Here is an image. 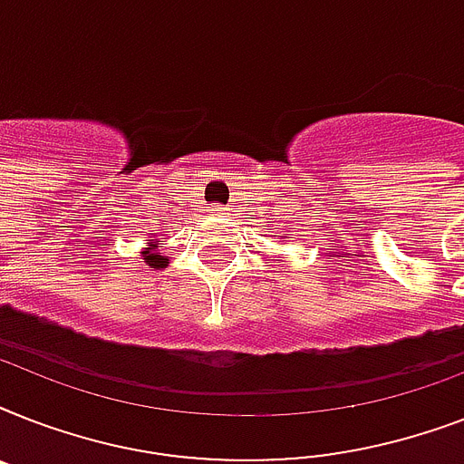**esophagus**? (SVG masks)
<instances>
[{
  "label": "esophagus",
  "mask_w": 464,
  "mask_h": 464,
  "mask_svg": "<svg viewBox=\"0 0 464 464\" xmlns=\"http://www.w3.org/2000/svg\"><path fill=\"white\" fill-rule=\"evenodd\" d=\"M217 211H221V209H217Z\"/></svg>",
  "instance_id": "obj_1"
}]
</instances>
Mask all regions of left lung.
Returning a JSON list of instances; mask_svg holds the SVG:
<instances>
[{"mask_svg": "<svg viewBox=\"0 0 464 464\" xmlns=\"http://www.w3.org/2000/svg\"><path fill=\"white\" fill-rule=\"evenodd\" d=\"M286 238H289V236H286Z\"/></svg>", "mask_w": 464, "mask_h": 464, "instance_id": "8db88e82", "label": "left lung"}]
</instances>
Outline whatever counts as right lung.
<instances>
[{"label":"right lung","mask_w":464,"mask_h":464,"mask_svg":"<svg viewBox=\"0 0 464 464\" xmlns=\"http://www.w3.org/2000/svg\"><path fill=\"white\" fill-rule=\"evenodd\" d=\"M141 260L147 262L151 269H163L168 267V257L160 253V238L151 233V243L141 250Z\"/></svg>","instance_id":"add662e5"}]
</instances>
